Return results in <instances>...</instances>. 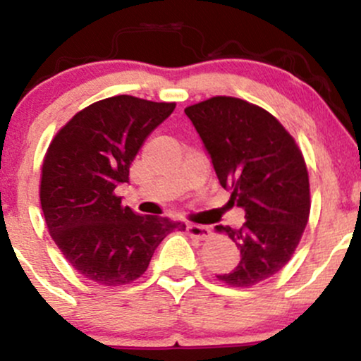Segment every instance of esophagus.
<instances>
[{
  "label": "esophagus",
  "mask_w": 361,
  "mask_h": 361,
  "mask_svg": "<svg viewBox=\"0 0 361 361\" xmlns=\"http://www.w3.org/2000/svg\"><path fill=\"white\" fill-rule=\"evenodd\" d=\"M186 231L195 239H209L212 235V229L209 226H200V224H188Z\"/></svg>",
  "instance_id": "1"
}]
</instances>
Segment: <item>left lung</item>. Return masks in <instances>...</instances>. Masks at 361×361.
<instances>
[{
  "mask_svg": "<svg viewBox=\"0 0 361 361\" xmlns=\"http://www.w3.org/2000/svg\"><path fill=\"white\" fill-rule=\"evenodd\" d=\"M212 159L219 183L241 207V229L217 226L233 239L241 261L217 275L231 287L247 288L270 279L292 258L310 212L309 173L304 156L285 127L258 105L214 97L186 106Z\"/></svg>",
  "mask_w": 361,
  "mask_h": 361,
  "instance_id": "1",
  "label": "left lung"
}]
</instances>
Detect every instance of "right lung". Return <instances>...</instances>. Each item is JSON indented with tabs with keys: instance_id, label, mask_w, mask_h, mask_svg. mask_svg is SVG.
Masks as SVG:
<instances>
[{
	"instance_id": "right-lung-1",
	"label": "right lung",
	"mask_w": 361,
	"mask_h": 361,
	"mask_svg": "<svg viewBox=\"0 0 361 361\" xmlns=\"http://www.w3.org/2000/svg\"><path fill=\"white\" fill-rule=\"evenodd\" d=\"M118 94L78 111L52 139L40 178V205L54 243L85 279L105 287L132 283L156 247L185 224L139 215L115 195L144 140L175 110Z\"/></svg>"
}]
</instances>
